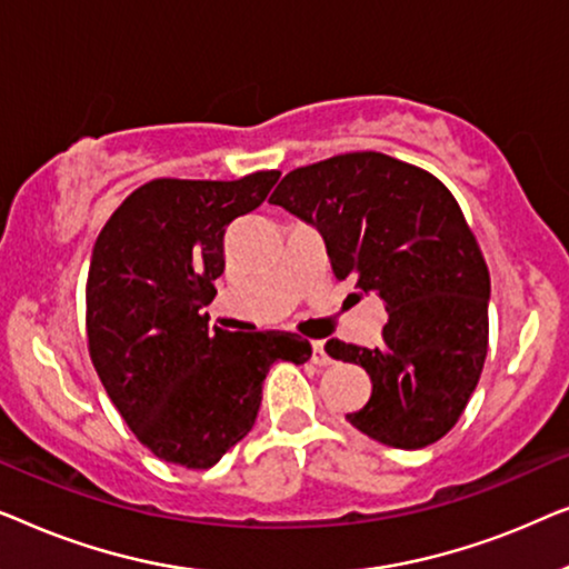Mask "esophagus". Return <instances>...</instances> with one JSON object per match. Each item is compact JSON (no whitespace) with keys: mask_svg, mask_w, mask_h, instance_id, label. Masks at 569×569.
<instances>
[{"mask_svg":"<svg viewBox=\"0 0 569 569\" xmlns=\"http://www.w3.org/2000/svg\"><path fill=\"white\" fill-rule=\"evenodd\" d=\"M310 360H313L316 365H331V357L326 355L323 341H313V355H310Z\"/></svg>","mask_w":569,"mask_h":569,"instance_id":"34e87169","label":"esophagus"}]
</instances>
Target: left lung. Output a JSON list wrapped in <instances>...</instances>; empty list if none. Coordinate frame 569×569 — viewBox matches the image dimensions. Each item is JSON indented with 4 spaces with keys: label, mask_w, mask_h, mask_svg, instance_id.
I'll return each instance as SVG.
<instances>
[{
    "label": "left lung",
    "mask_w": 569,
    "mask_h": 569,
    "mask_svg": "<svg viewBox=\"0 0 569 569\" xmlns=\"http://www.w3.org/2000/svg\"><path fill=\"white\" fill-rule=\"evenodd\" d=\"M269 201L321 232L337 279L386 302L380 347L326 341L372 380L349 422L391 448L438 442L479 383L489 339V269L453 193L391 154L347 152L287 173Z\"/></svg>",
    "instance_id": "1"
}]
</instances>
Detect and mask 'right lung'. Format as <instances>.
<instances>
[{
    "label": "right lung",
    "instance_id": "1",
    "mask_svg": "<svg viewBox=\"0 0 569 569\" xmlns=\"http://www.w3.org/2000/svg\"><path fill=\"white\" fill-rule=\"evenodd\" d=\"M277 178H154L121 201L92 248L90 360L129 430L168 463L214 466L251 432L271 365L310 357L298 333L209 329L201 313L224 271V230Z\"/></svg>",
    "mask_w": 569,
    "mask_h": 569
}]
</instances>
